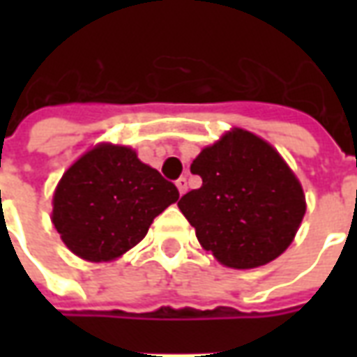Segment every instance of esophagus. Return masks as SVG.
Segmentation results:
<instances>
[{
	"instance_id": "obj_1",
	"label": "esophagus",
	"mask_w": 357,
	"mask_h": 357,
	"mask_svg": "<svg viewBox=\"0 0 357 357\" xmlns=\"http://www.w3.org/2000/svg\"><path fill=\"white\" fill-rule=\"evenodd\" d=\"M176 185H178L179 195H183L187 191V179L185 178H179L178 181H176Z\"/></svg>"
}]
</instances>
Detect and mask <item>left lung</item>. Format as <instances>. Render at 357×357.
Segmentation results:
<instances>
[{"mask_svg": "<svg viewBox=\"0 0 357 357\" xmlns=\"http://www.w3.org/2000/svg\"><path fill=\"white\" fill-rule=\"evenodd\" d=\"M202 185L178 206L197 239L227 268L275 260L306 212L298 179L269 143L245 130L225 133L191 164Z\"/></svg>", "mask_w": 357, "mask_h": 357, "instance_id": "8db88e82", "label": "left lung"}]
</instances>
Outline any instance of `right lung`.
Returning a JSON list of instances; mask_svg holds the SVG:
<instances>
[{
  "mask_svg": "<svg viewBox=\"0 0 357 357\" xmlns=\"http://www.w3.org/2000/svg\"><path fill=\"white\" fill-rule=\"evenodd\" d=\"M178 199V187L132 149L105 143L65 172L53 195L51 220L74 255L107 262L135 247Z\"/></svg>",
  "mask_w": 357,
  "mask_h": 357,
  "instance_id": "1",
  "label": "right lung"
}]
</instances>
